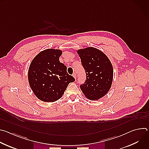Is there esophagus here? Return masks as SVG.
Listing matches in <instances>:
<instances>
[{"label": "esophagus", "instance_id": "esophagus-1", "mask_svg": "<svg viewBox=\"0 0 149 149\" xmlns=\"http://www.w3.org/2000/svg\"><path fill=\"white\" fill-rule=\"evenodd\" d=\"M72 76L74 77V78L75 79H76V77H77V74H76L75 73H74V74H72Z\"/></svg>", "mask_w": 149, "mask_h": 149}]
</instances>
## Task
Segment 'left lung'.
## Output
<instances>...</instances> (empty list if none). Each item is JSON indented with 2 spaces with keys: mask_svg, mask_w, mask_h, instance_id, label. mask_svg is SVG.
I'll return each instance as SVG.
<instances>
[{
  "mask_svg": "<svg viewBox=\"0 0 149 149\" xmlns=\"http://www.w3.org/2000/svg\"><path fill=\"white\" fill-rule=\"evenodd\" d=\"M86 71L87 79L80 88L87 98L95 101L110 90L113 79V65L103 52L94 47L77 51Z\"/></svg>",
  "mask_w": 149,
  "mask_h": 149,
  "instance_id": "8db88e82",
  "label": "left lung"
}]
</instances>
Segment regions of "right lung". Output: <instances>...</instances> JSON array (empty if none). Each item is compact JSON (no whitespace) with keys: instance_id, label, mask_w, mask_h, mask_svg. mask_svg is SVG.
Masks as SVG:
<instances>
[{"instance_id":"add662e5","label":"right lung","mask_w":149,"mask_h":149,"mask_svg":"<svg viewBox=\"0 0 149 149\" xmlns=\"http://www.w3.org/2000/svg\"><path fill=\"white\" fill-rule=\"evenodd\" d=\"M60 49H47L40 52L32 61L28 69L29 86L40 100L53 102L64 94L68 84L75 81L67 71V67L60 62Z\"/></svg>"}]
</instances>
